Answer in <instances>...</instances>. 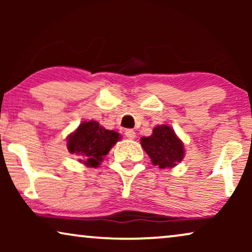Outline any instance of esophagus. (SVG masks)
<instances>
[{
    "mask_svg": "<svg viewBox=\"0 0 252 252\" xmlns=\"http://www.w3.org/2000/svg\"><path fill=\"white\" fill-rule=\"evenodd\" d=\"M125 135H126V137H128L129 140H133V139H135L136 134L133 129H126L125 130Z\"/></svg>",
    "mask_w": 252,
    "mask_h": 252,
    "instance_id": "34e87169",
    "label": "esophagus"
}]
</instances>
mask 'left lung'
Returning <instances> with one entry per match:
<instances>
[{
	"instance_id": "8db88e82",
	"label": "left lung",
	"mask_w": 252,
	"mask_h": 252,
	"mask_svg": "<svg viewBox=\"0 0 252 252\" xmlns=\"http://www.w3.org/2000/svg\"><path fill=\"white\" fill-rule=\"evenodd\" d=\"M141 146L149 155L154 165L160 168L173 167L184 159V143L167 125L156 126L153 135L142 137Z\"/></svg>"
}]
</instances>
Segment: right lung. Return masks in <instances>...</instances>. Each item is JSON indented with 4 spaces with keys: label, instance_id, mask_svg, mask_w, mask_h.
<instances>
[{
    "label": "right lung",
    "instance_id": "1",
    "mask_svg": "<svg viewBox=\"0 0 252 252\" xmlns=\"http://www.w3.org/2000/svg\"><path fill=\"white\" fill-rule=\"evenodd\" d=\"M119 139L118 133L105 129L97 122H84L68 135L67 150L88 167H97Z\"/></svg>",
    "mask_w": 252,
    "mask_h": 252
}]
</instances>
